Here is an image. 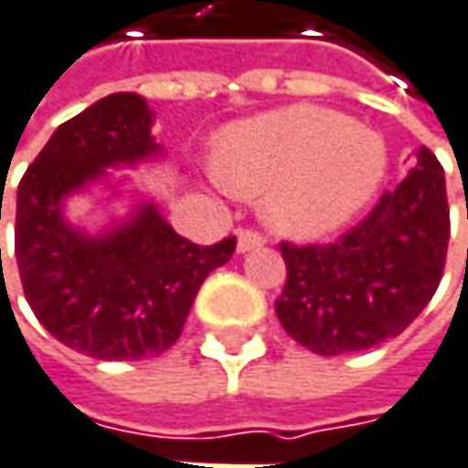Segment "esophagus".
<instances>
[{"label": "esophagus", "instance_id": "esophagus-1", "mask_svg": "<svg viewBox=\"0 0 468 468\" xmlns=\"http://www.w3.org/2000/svg\"><path fill=\"white\" fill-rule=\"evenodd\" d=\"M263 245H266V239L258 231H250V229L239 231V237H237V252H250L255 248H263Z\"/></svg>", "mask_w": 468, "mask_h": 468}]
</instances>
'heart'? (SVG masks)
<instances>
[{
    "mask_svg": "<svg viewBox=\"0 0 468 468\" xmlns=\"http://www.w3.org/2000/svg\"><path fill=\"white\" fill-rule=\"evenodd\" d=\"M216 176L237 197H263V220L290 239L344 229L386 176L381 138L319 106H287L245 119L220 141Z\"/></svg>",
    "mask_w": 468,
    "mask_h": 468,
    "instance_id": "b5f03b06",
    "label": "heart"
}]
</instances>
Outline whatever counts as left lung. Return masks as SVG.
<instances>
[{
  "label": "left lung",
  "instance_id": "obj_1",
  "mask_svg": "<svg viewBox=\"0 0 468 468\" xmlns=\"http://www.w3.org/2000/svg\"><path fill=\"white\" fill-rule=\"evenodd\" d=\"M448 239L445 170L420 146L408 178L335 245H280L287 282L277 317L290 338L322 356L384 344L431 301Z\"/></svg>",
  "mask_w": 468,
  "mask_h": 468
}]
</instances>
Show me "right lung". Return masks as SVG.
I'll use <instances>...</instances> for the list:
<instances>
[{"instance_id":"add662e5","label":"right lung","mask_w":468,"mask_h":468,"mask_svg":"<svg viewBox=\"0 0 468 468\" xmlns=\"http://www.w3.org/2000/svg\"><path fill=\"white\" fill-rule=\"evenodd\" d=\"M151 124L146 98L106 95L52 133L17 186L16 258L26 301L50 335L95 359L170 349L205 277L237 245L234 237L207 248L188 242L151 199L95 234L69 220L74 194L98 184L117 191L109 170L162 156Z\"/></svg>"}]
</instances>
